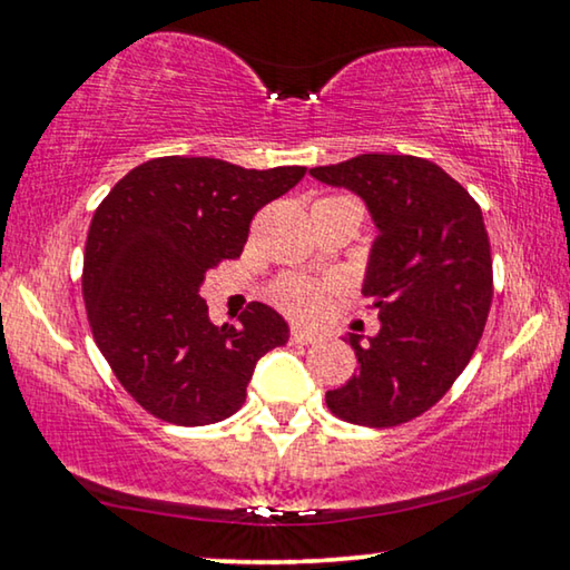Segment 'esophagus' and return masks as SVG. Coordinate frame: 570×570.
I'll list each match as a JSON object with an SVG mask.
<instances>
[{
    "label": "esophagus",
    "mask_w": 570,
    "mask_h": 570,
    "mask_svg": "<svg viewBox=\"0 0 570 570\" xmlns=\"http://www.w3.org/2000/svg\"><path fill=\"white\" fill-rule=\"evenodd\" d=\"M287 341H291L293 346H308V344H315V341H318V338H315L313 334H308V331L293 328L291 331V338H287Z\"/></svg>",
    "instance_id": "34e87169"
}]
</instances>
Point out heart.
<instances>
[{
  "instance_id": "obj_1",
  "label": "heart",
  "mask_w": 570,
  "mask_h": 570,
  "mask_svg": "<svg viewBox=\"0 0 570 570\" xmlns=\"http://www.w3.org/2000/svg\"><path fill=\"white\" fill-rule=\"evenodd\" d=\"M318 204H356V200L331 196L321 198ZM334 295H338V285L331 279H308L297 275H283L269 287V297L277 308L301 323H321L326 318Z\"/></svg>"
}]
</instances>
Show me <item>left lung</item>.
I'll use <instances>...</instances> for the list:
<instances>
[{
    "label": "left lung",
    "mask_w": 570,
    "mask_h": 570,
    "mask_svg": "<svg viewBox=\"0 0 570 570\" xmlns=\"http://www.w3.org/2000/svg\"><path fill=\"white\" fill-rule=\"evenodd\" d=\"M311 175L362 196L380 229L362 287L380 334L370 346L352 338L358 372L326 405L354 425L410 423L451 390L484 334L494 275L481 208L413 155H358Z\"/></svg>",
    "instance_id": "1"
}]
</instances>
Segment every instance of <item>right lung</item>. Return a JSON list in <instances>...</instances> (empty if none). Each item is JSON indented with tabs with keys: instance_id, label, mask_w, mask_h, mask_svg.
Segmentation results:
<instances>
[{
	"instance_id": "obj_1",
	"label": "right lung",
	"mask_w": 570,
	"mask_h": 570,
	"mask_svg": "<svg viewBox=\"0 0 570 570\" xmlns=\"http://www.w3.org/2000/svg\"><path fill=\"white\" fill-rule=\"evenodd\" d=\"M301 165L247 170L216 157H155L96 208L83 252L91 334L139 407L173 425H208L247 397L259 356L287 323L249 303L239 326H214L206 273L242 255L262 206L287 194Z\"/></svg>"
}]
</instances>
